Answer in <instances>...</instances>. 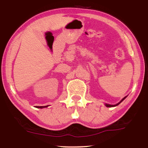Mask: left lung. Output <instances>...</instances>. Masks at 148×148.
<instances>
[{
    "label": "left lung",
    "instance_id": "8db88e82",
    "mask_svg": "<svg viewBox=\"0 0 148 148\" xmlns=\"http://www.w3.org/2000/svg\"><path fill=\"white\" fill-rule=\"evenodd\" d=\"M126 97H127V96H126V97H125L123 99L121 100V101L119 102V103H117V104H116V105H111V104H106L105 105H106V107H114V106H117V105H118V104H119L120 103H121V102L123 101V100H124L125 98H126Z\"/></svg>",
    "mask_w": 148,
    "mask_h": 148
}]
</instances>
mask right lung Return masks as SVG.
Returning a JSON list of instances; mask_svg holds the SVG:
<instances>
[{"label": "right lung", "mask_w": 148, "mask_h": 148, "mask_svg": "<svg viewBox=\"0 0 148 148\" xmlns=\"http://www.w3.org/2000/svg\"><path fill=\"white\" fill-rule=\"evenodd\" d=\"M47 107V106H37V108H46Z\"/></svg>", "instance_id": "right-lung-1"}]
</instances>
